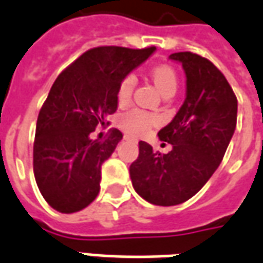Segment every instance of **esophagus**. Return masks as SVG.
Here are the masks:
<instances>
[{"mask_svg": "<svg viewBox=\"0 0 263 263\" xmlns=\"http://www.w3.org/2000/svg\"><path fill=\"white\" fill-rule=\"evenodd\" d=\"M124 139H126V140H128V139H130V137H128V136H124Z\"/></svg>", "mask_w": 263, "mask_h": 263, "instance_id": "1", "label": "esophagus"}]
</instances>
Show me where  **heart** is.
Returning <instances> with one entry per match:
<instances>
[{
  "instance_id": "1",
  "label": "heart",
  "mask_w": 263,
  "mask_h": 263,
  "mask_svg": "<svg viewBox=\"0 0 263 263\" xmlns=\"http://www.w3.org/2000/svg\"><path fill=\"white\" fill-rule=\"evenodd\" d=\"M150 77L153 80L156 87L162 94L175 93L177 88V74L175 68L170 66H157L152 68ZM136 86L135 74H127L124 79L121 80L119 88H117V100L120 104H124L130 100L133 90ZM156 119L153 114L146 113L142 110H130L120 117L121 127L124 128L127 133L135 136H140L146 133L153 124H156Z\"/></svg>"
}]
</instances>
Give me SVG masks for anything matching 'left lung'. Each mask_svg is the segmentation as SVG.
<instances>
[{
	"mask_svg": "<svg viewBox=\"0 0 263 263\" xmlns=\"http://www.w3.org/2000/svg\"><path fill=\"white\" fill-rule=\"evenodd\" d=\"M186 74V99L159 139L166 155L139 143L130 166L135 190L149 203L175 206L202 189L218 169L236 127L238 100L225 76L208 59L190 51L170 54Z\"/></svg>",
	"mask_w": 263,
	"mask_h": 263,
	"instance_id": "left-lung-1",
	"label": "left lung"
}]
</instances>
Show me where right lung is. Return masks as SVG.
<instances>
[{"label": "right lung", "instance_id": "add662e5", "mask_svg": "<svg viewBox=\"0 0 263 263\" xmlns=\"http://www.w3.org/2000/svg\"><path fill=\"white\" fill-rule=\"evenodd\" d=\"M156 47L132 50L96 47L81 54L54 81L40 110L32 152L34 176L52 209L74 213L100 192L101 164L123 135L113 128L106 140H91L117 110L120 81L149 59Z\"/></svg>", "mask_w": 263, "mask_h": 263}]
</instances>
